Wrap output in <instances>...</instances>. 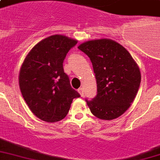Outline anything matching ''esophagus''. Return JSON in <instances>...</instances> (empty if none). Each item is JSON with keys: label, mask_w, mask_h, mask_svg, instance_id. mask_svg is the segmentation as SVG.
I'll return each instance as SVG.
<instances>
[{"label": "esophagus", "mask_w": 160, "mask_h": 160, "mask_svg": "<svg viewBox=\"0 0 160 160\" xmlns=\"http://www.w3.org/2000/svg\"><path fill=\"white\" fill-rule=\"evenodd\" d=\"M78 92H79V93H80V95L81 96H85V95H84V90H83V88H80L79 89V90H78Z\"/></svg>", "instance_id": "esophagus-1"}]
</instances>
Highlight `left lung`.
I'll return each instance as SVG.
<instances>
[{
	"instance_id": "1",
	"label": "left lung",
	"mask_w": 160,
	"mask_h": 160,
	"mask_svg": "<svg viewBox=\"0 0 160 160\" xmlns=\"http://www.w3.org/2000/svg\"><path fill=\"white\" fill-rule=\"evenodd\" d=\"M78 48L88 56L93 65L97 95L86 103L95 117L113 120L128 109L141 82L138 65L126 48L114 40L86 41Z\"/></svg>"
}]
</instances>
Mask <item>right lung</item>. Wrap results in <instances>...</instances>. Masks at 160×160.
Returning a JSON list of instances; mask_svg holds the SVG:
<instances>
[{"mask_svg": "<svg viewBox=\"0 0 160 160\" xmlns=\"http://www.w3.org/2000/svg\"><path fill=\"white\" fill-rule=\"evenodd\" d=\"M77 42L64 35L48 37L29 51L21 66L22 95L32 112L44 122L64 119L73 99L80 96L63 69L67 53Z\"/></svg>", "mask_w": 160, "mask_h": 160, "instance_id": "1", "label": "right lung"}]
</instances>
